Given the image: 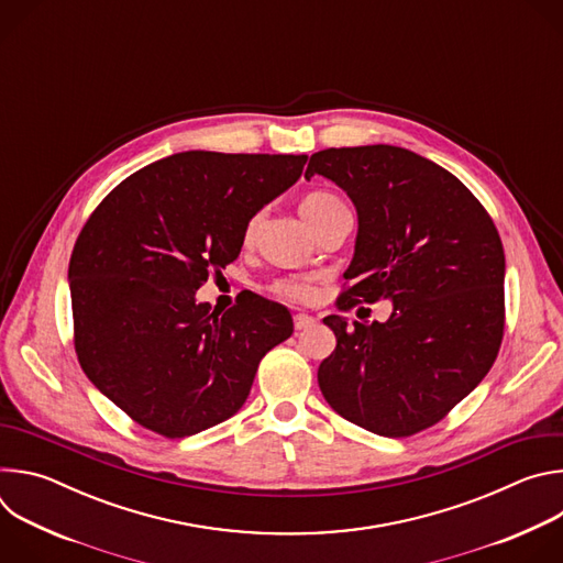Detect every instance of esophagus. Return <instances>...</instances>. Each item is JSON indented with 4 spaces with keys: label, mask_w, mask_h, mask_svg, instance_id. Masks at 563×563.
Listing matches in <instances>:
<instances>
[{
    "label": "esophagus",
    "mask_w": 563,
    "mask_h": 563,
    "mask_svg": "<svg viewBox=\"0 0 563 563\" xmlns=\"http://www.w3.org/2000/svg\"><path fill=\"white\" fill-rule=\"evenodd\" d=\"M316 325V318L313 316H309V313H294V328L298 330V332H305V330H309V328H313Z\"/></svg>",
    "instance_id": "obj_1"
}]
</instances>
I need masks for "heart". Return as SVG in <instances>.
<instances>
[{
  "instance_id": "heart-1",
  "label": "heart",
  "mask_w": 563,
  "mask_h": 563,
  "mask_svg": "<svg viewBox=\"0 0 563 563\" xmlns=\"http://www.w3.org/2000/svg\"><path fill=\"white\" fill-rule=\"evenodd\" d=\"M341 198H336L334 194L330 191H309L307 196H302L298 209H300V216L313 227L320 218L328 216L332 209L341 207ZM258 216H254L247 227H245V243L250 245L254 235H256V229H258ZM274 294L283 296V298H289V300H307L311 296V287L309 283L305 280H294V278H283V280H276L274 283Z\"/></svg>"
}]
</instances>
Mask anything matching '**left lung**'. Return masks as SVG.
I'll list each match as a JSON object with an SVG mask.
<instances>
[{
    "instance_id": "8db88e82",
    "label": "left lung",
    "mask_w": 563,
    "mask_h": 563,
    "mask_svg": "<svg viewBox=\"0 0 563 563\" xmlns=\"http://www.w3.org/2000/svg\"><path fill=\"white\" fill-rule=\"evenodd\" d=\"M356 207L350 289L339 309L391 302L385 323L332 313L336 350L318 385L343 419L380 437L441 421L493 367L504 339L506 256L488 211L467 187L415 151L367 144L309 157Z\"/></svg>"
}]
</instances>
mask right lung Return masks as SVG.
I'll list each match as a JSON object with an SVG mask.
<instances>
[{
	"label": "right lung",
	"instance_id": "obj_1",
	"mask_svg": "<svg viewBox=\"0 0 563 563\" xmlns=\"http://www.w3.org/2000/svg\"><path fill=\"white\" fill-rule=\"evenodd\" d=\"M307 155L185 151L135 172L91 213L68 265L75 352L135 423L183 439L233 417L261 358L287 341V307L250 296L198 302L233 263L247 222L302 174Z\"/></svg>",
	"mask_w": 563,
	"mask_h": 563
}]
</instances>
